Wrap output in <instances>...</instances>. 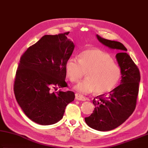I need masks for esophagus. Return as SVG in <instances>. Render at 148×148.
Returning a JSON list of instances; mask_svg holds the SVG:
<instances>
[{
  "label": "esophagus",
  "instance_id": "1",
  "mask_svg": "<svg viewBox=\"0 0 148 148\" xmlns=\"http://www.w3.org/2000/svg\"><path fill=\"white\" fill-rule=\"evenodd\" d=\"M75 99L77 100H79V101H83L86 100V98H85L84 97H82V96H81V95H79L77 94H76V95H75Z\"/></svg>",
  "mask_w": 148,
  "mask_h": 148
}]
</instances>
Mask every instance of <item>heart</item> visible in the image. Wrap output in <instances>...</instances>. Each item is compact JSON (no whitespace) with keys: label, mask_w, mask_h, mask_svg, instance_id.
I'll return each instance as SVG.
<instances>
[{"label":"heart","mask_w":148,"mask_h":148,"mask_svg":"<svg viewBox=\"0 0 148 148\" xmlns=\"http://www.w3.org/2000/svg\"><path fill=\"white\" fill-rule=\"evenodd\" d=\"M68 79L77 82L86 72V79L79 82L74 89L85 95L95 91L104 94L114 88L121 78V69L109 54L97 49L86 50L80 54L79 59L69 57L65 64Z\"/></svg>","instance_id":"heart-1"}]
</instances>
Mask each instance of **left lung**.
<instances>
[{
    "label": "left lung",
    "mask_w": 148,
    "mask_h": 148,
    "mask_svg": "<svg viewBox=\"0 0 148 148\" xmlns=\"http://www.w3.org/2000/svg\"><path fill=\"white\" fill-rule=\"evenodd\" d=\"M97 38L103 45L119 51L116 57L121 69V84L108 95L102 94L94 98V110L90 116L85 118V121L95 130L107 131L121 125L134 112L140 73L122 43L103 38L99 35Z\"/></svg>",
    "instance_id": "obj_1"
}]
</instances>
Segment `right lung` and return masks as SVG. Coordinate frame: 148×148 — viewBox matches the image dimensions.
Instances as JSON below:
<instances>
[{"mask_svg":"<svg viewBox=\"0 0 148 148\" xmlns=\"http://www.w3.org/2000/svg\"><path fill=\"white\" fill-rule=\"evenodd\" d=\"M69 33L45 35L21 56L14 84L15 99L27 117L40 125L58 122L75 99L71 91L53 92L68 87L65 64L75 47L67 38Z\"/></svg>","mask_w":148,"mask_h":148,"instance_id":"add662e5","label":"right lung"}]
</instances>
